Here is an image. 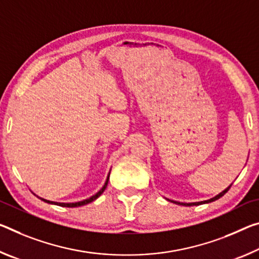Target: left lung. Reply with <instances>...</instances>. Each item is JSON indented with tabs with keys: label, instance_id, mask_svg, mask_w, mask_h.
<instances>
[{
	"label": "left lung",
	"instance_id": "left-lung-1",
	"mask_svg": "<svg viewBox=\"0 0 259 259\" xmlns=\"http://www.w3.org/2000/svg\"><path fill=\"white\" fill-rule=\"evenodd\" d=\"M232 187V184L231 186H229L228 188H226L224 191H221L219 195H217L215 197H213V198H211V199H207V200H204V202H197V203H180V202H174V200H170V202H173V203H175V204H179V205H187V206H192V205H200V204H205V203H211V202H214V200H217V199H219L220 197H223L226 192H227L228 190H229V188Z\"/></svg>",
	"mask_w": 259,
	"mask_h": 259
}]
</instances>
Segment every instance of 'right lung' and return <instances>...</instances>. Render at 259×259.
<instances>
[{"instance_id":"right-lung-1","label":"right lung","mask_w":259,"mask_h":259,"mask_svg":"<svg viewBox=\"0 0 259 259\" xmlns=\"http://www.w3.org/2000/svg\"><path fill=\"white\" fill-rule=\"evenodd\" d=\"M109 174H110V171H109ZM109 174H108V176H107V180H106V182H105V184H104V187H102V188L100 189V190L97 192L96 195L91 196V197H90V198H88V199L81 200V202H76V203H57V202H51V200L44 199V198H41V197H39V196H36V197H38V198H40L41 200H44V202H46V203H49V204H55V205H59V206H63V207H77V206H81V205H86V204H89V203L93 202V200H96V199L98 198V197H99V196L102 194V192L105 191V189L107 188V184H108Z\"/></svg>"}]
</instances>
